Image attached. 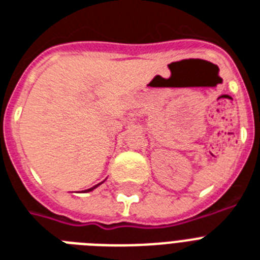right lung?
<instances>
[{"label": "right lung", "instance_id": "1", "mask_svg": "<svg viewBox=\"0 0 260 260\" xmlns=\"http://www.w3.org/2000/svg\"><path fill=\"white\" fill-rule=\"evenodd\" d=\"M101 183H102V182H101ZM101 183H98V185H95V186H93V187H90V189L85 190V193H87V191H91V190H94V189H95V187H97V186H100V185H101Z\"/></svg>", "mask_w": 260, "mask_h": 260}]
</instances>
